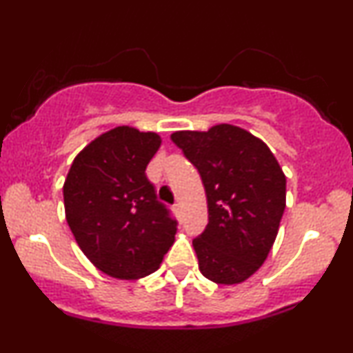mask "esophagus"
<instances>
[{
  "mask_svg": "<svg viewBox=\"0 0 353 353\" xmlns=\"http://www.w3.org/2000/svg\"><path fill=\"white\" fill-rule=\"evenodd\" d=\"M172 210H174V212H176V216H181V212H182L181 204H174L172 205Z\"/></svg>",
  "mask_w": 353,
  "mask_h": 353,
  "instance_id": "obj_1",
  "label": "esophagus"
}]
</instances>
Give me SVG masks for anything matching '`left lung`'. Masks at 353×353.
<instances>
[{"label": "left lung", "instance_id": "1", "mask_svg": "<svg viewBox=\"0 0 353 353\" xmlns=\"http://www.w3.org/2000/svg\"><path fill=\"white\" fill-rule=\"evenodd\" d=\"M172 143L196 165L209 224L192 241L204 277L232 285L249 279L272 249L285 209V176L265 143L230 124L177 131Z\"/></svg>", "mask_w": 353, "mask_h": 353}]
</instances>
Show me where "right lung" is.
<instances>
[{"instance_id":"add662e5","label":"right lung","mask_w":353,"mask_h":353,"mask_svg":"<svg viewBox=\"0 0 353 353\" xmlns=\"http://www.w3.org/2000/svg\"><path fill=\"white\" fill-rule=\"evenodd\" d=\"M161 145L156 132L111 129L81 151L64 181L66 221L84 255L114 279L156 272L177 221L145 176Z\"/></svg>"}]
</instances>
